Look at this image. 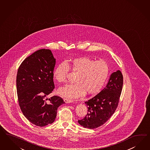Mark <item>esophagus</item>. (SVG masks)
<instances>
[{
	"mask_svg": "<svg viewBox=\"0 0 150 150\" xmlns=\"http://www.w3.org/2000/svg\"><path fill=\"white\" fill-rule=\"evenodd\" d=\"M64 103H72L73 102V100L69 99V98H64Z\"/></svg>",
	"mask_w": 150,
	"mask_h": 150,
	"instance_id": "obj_1",
	"label": "esophagus"
}]
</instances>
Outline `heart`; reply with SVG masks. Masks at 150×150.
Returning a JSON list of instances; mask_svg holds the SVG:
<instances>
[{"label": "heart", "instance_id": "b5f03b06", "mask_svg": "<svg viewBox=\"0 0 150 150\" xmlns=\"http://www.w3.org/2000/svg\"><path fill=\"white\" fill-rule=\"evenodd\" d=\"M69 69L77 72L75 83L69 84L59 90V94L67 98H78L86 94L94 95L105 85L110 73L108 65L103 61H95L86 56L72 59L57 64L52 76L56 81L64 83Z\"/></svg>", "mask_w": 150, "mask_h": 150}]
</instances>
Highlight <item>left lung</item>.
Returning <instances> with one entry per match:
<instances>
[{"label":"left lung","mask_w":150,"mask_h":150,"mask_svg":"<svg viewBox=\"0 0 150 150\" xmlns=\"http://www.w3.org/2000/svg\"><path fill=\"white\" fill-rule=\"evenodd\" d=\"M123 84V77L120 70L112 73L106 87L85 103L88 113L78 120L79 124L84 128L95 129L105 123L118 106Z\"/></svg>","instance_id":"8db88e82"}]
</instances>
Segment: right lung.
I'll list each match as a JSON object with an SVG mask.
<instances>
[{"instance_id": "right-lung-1", "label": "right lung", "mask_w": 150, "mask_h": 150, "mask_svg": "<svg viewBox=\"0 0 150 150\" xmlns=\"http://www.w3.org/2000/svg\"><path fill=\"white\" fill-rule=\"evenodd\" d=\"M55 64L52 51L43 49L26 58L18 69L16 88L19 106L26 118L39 127L52 123L58 107L64 103L58 96L46 98L55 88L52 73Z\"/></svg>"}]
</instances>
